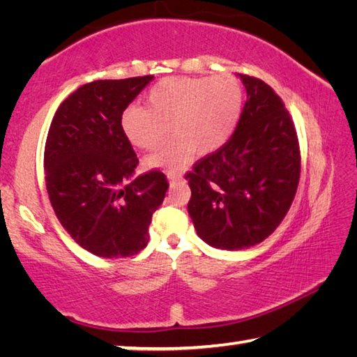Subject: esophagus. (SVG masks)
Here are the masks:
<instances>
[{"label":"esophagus","instance_id":"esophagus-1","mask_svg":"<svg viewBox=\"0 0 357 357\" xmlns=\"http://www.w3.org/2000/svg\"><path fill=\"white\" fill-rule=\"evenodd\" d=\"M168 181H170L172 184H174V183H183L184 178H181V176H173V174H168Z\"/></svg>","mask_w":357,"mask_h":357}]
</instances>
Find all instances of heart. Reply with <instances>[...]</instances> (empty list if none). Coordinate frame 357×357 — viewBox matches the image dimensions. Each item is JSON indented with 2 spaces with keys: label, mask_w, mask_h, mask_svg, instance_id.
Here are the masks:
<instances>
[{
  "label": "heart",
  "mask_w": 357,
  "mask_h": 357,
  "mask_svg": "<svg viewBox=\"0 0 357 357\" xmlns=\"http://www.w3.org/2000/svg\"><path fill=\"white\" fill-rule=\"evenodd\" d=\"M148 107L130 105L121 114V130L140 149H155L151 167L174 172L189 164L193 153L211 154L220 149L239 123L243 86L231 75L173 77L151 88Z\"/></svg>",
  "instance_id": "obj_1"
}]
</instances>
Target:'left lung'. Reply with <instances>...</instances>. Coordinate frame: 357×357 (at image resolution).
Returning a JSON list of instances; mask_svg holds the SVG:
<instances>
[{
    "instance_id": "8db88e82",
    "label": "left lung",
    "mask_w": 357,
    "mask_h": 357,
    "mask_svg": "<svg viewBox=\"0 0 357 357\" xmlns=\"http://www.w3.org/2000/svg\"><path fill=\"white\" fill-rule=\"evenodd\" d=\"M236 77L247 93L236 130L185 176L197 234L223 250L249 249L280 225L301 172L298 135L282 99L259 78Z\"/></svg>"
}]
</instances>
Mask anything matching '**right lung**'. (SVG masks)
Instances as JSON below:
<instances>
[{"label":"right lung","mask_w":357,"mask_h":357,"mask_svg":"<svg viewBox=\"0 0 357 357\" xmlns=\"http://www.w3.org/2000/svg\"><path fill=\"white\" fill-rule=\"evenodd\" d=\"M153 78L83 84L59 105L48 130V198L70 238L93 255L124 258L144 249L165 198L164 173L135 176L137 154L121 130V114Z\"/></svg>","instance_id":"1"}]
</instances>
